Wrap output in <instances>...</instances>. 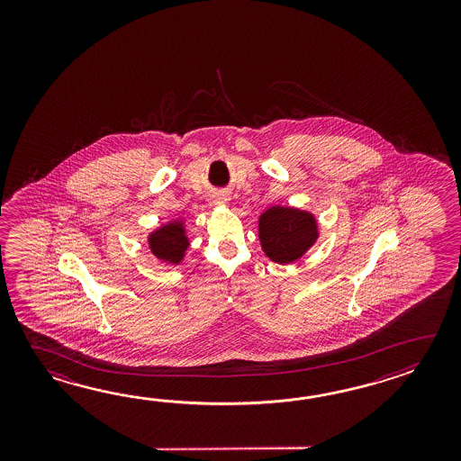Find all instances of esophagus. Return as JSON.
<instances>
[{
    "label": "esophagus",
    "mask_w": 461,
    "mask_h": 461,
    "mask_svg": "<svg viewBox=\"0 0 461 461\" xmlns=\"http://www.w3.org/2000/svg\"><path fill=\"white\" fill-rule=\"evenodd\" d=\"M217 203H226L227 196L226 194H219V196H216Z\"/></svg>",
    "instance_id": "esophagus-1"
}]
</instances>
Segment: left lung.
Masks as SVG:
<instances>
[{"instance_id":"obj_1","label":"left lung","mask_w":461,"mask_h":461,"mask_svg":"<svg viewBox=\"0 0 461 461\" xmlns=\"http://www.w3.org/2000/svg\"><path fill=\"white\" fill-rule=\"evenodd\" d=\"M258 237L268 258L278 264H292L314 244L318 229L312 214L275 206L260 216Z\"/></svg>"}]
</instances>
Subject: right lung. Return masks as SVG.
Wrapping results in <instances>:
<instances>
[{"label": "right lung", "instance_id": "right-lung-1", "mask_svg": "<svg viewBox=\"0 0 461 461\" xmlns=\"http://www.w3.org/2000/svg\"><path fill=\"white\" fill-rule=\"evenodd\" d=\"M151 252L158 258L167 260L171 264H179L185 250L187 249V239L181 222H171L167 226L158 229L157 232L149 235L148 239Z\"/></svg>", "mask_w": 461, "mask_h": 461}]
</instances>
